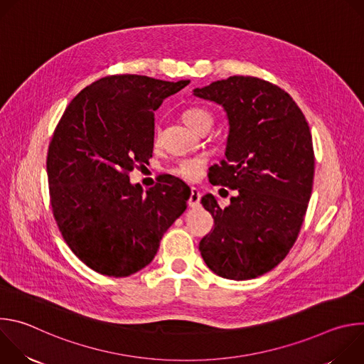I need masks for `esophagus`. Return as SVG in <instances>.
Returning a JSON list of instances; mask_svg holds the SVG:
<instances>
[{"label":"esophagus","instance_id":"esophagus-1","mask_svg":"<svg viewBox=\"0 0 364 364\" xmlns=\"http://www.w3.org/2000/svg\"><path fill=\"white\" fill-rule=\"evenodd\" d=\"M200 198H201V193L198 191V188L193 187V188H191V193H190L188 204H190L191 207H197V205H200Z\"/></svg>","mask_w":364,"mask_h":364}]
</instances>
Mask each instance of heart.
<instances>
[{
  "label": "heart",
  "instance_id": "obj_1",
  "mask_svg": "<svg viewBox=\"0 0 364 364\" xmlns=\"http://www.w3.org/2000/svg\"><path fill=\"white\" fill-rule=\"evenodd\" d=\"M183 121L194 131H198L204 125H212V115L210 112L201 108V107H191L187 108L183 112ZM159 132H155V139H157ZM205 164L204 157H190V159H181L176 163L173 167V173L176 176H180L186 180H194L200 176L201 168Z\"/></svg>",
  "mask_w": 364,
  "mask_h": 364
}]
</instances>
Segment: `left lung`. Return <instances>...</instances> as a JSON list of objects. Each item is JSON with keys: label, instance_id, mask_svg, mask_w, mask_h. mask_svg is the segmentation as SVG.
Listing matches in <instances>:
<instances>
[{"label": "left lung", "instance_id": "8db88e82", "mask_svg": "<svg viewBox=\"0 0 364 364\" xmlns=\"http://www.w3.org/2000/svg\"><path fill=\"white\" fill-rule=\"evenodd\" d=\"M194 96L226 111L225 160L209 178L239 193L225 209L215 196L201 197L215 229L198 249L216 275L253 279L274 269L298 237L313 191V136L295 100L264 79L230 76Z\"/></svg>", "mask_w": 364, "mask_h": 364}]
</instances>
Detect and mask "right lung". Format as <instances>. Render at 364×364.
Returning a JSON list of instances; mask_svg holds the SVG:
<instances>
[{
  "label": "right lung",
  "mask_w": 364,
  "mask_h": 364,
  "mask_svg": "<svg viewBox=\"0 0 364 364\" xmlns=\"http://www.w3.org/2000/svg\"><path fill=\"white\" fill-rule=\"evenodd\" d=\"M188 83L102 77L73 97L55 129L51 209L68 246L97 274L124 278L145 268L186 210L190 188L180 178L167 174L144 194L128 174L152 157L154 111Z\"/></svg>",
  "instance_id": "right-lung-1"
}]
</instances>
